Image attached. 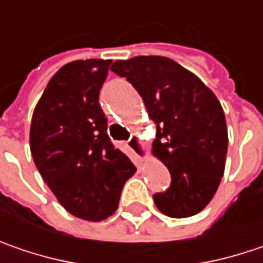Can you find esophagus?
<instances>
[{
    "mask_svg": "<svg viewBox=\"0 0 263 263\" xmlns=\"http://www.w3.org/2000/svg\"><path fill=\"white\" fill-rule=\"evenodd\" d=\"M128 147H129V150L134 152V154H135L138 159H141V160L145 159V156H147V148L144 147L143 141H141L138 137H131V138L128 140Z\"/></svg>",
    "mask_w": 263,
    "mask_h": 263,
    "instance_id": "esophagus-1",
    "label": "esophagus"
}]
</instances>
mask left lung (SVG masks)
I'll use <instances>...</instances> for the list:
<instances>
[{
	"instance_id": "left-lung-1",
	"label": "left lung",
	"mask_w": 263,
	"mask_h": 263,
	"mask_svg": "<svg viewBox=\"0 0 263 263\" xmlns=\"http://www.w3.org/2000/svg\"><path fill=\"white\" fill-rule=\"evenodd\" d=\"M111 72L126 78L141 96L157 134L153 153L171 172V185L153 196L171 218L203 211L219 187L228 150L221 103L194 73L160 55L115 62Z\"/></svg>"
}]
</instances>
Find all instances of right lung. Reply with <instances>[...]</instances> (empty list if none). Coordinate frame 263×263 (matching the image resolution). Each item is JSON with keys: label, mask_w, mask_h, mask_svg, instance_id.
Returning a JSON list of instances; mask_svg holds the SVG:
<instances>
[{"label": "right lung", "mask_w": 263, "mask_h": 263, "mask_svg": "<svg viewBox=\"0 0 263 263\" xmlns=\"http://www.w3.org/2000/svg\"><path fill=\"white\" fill-rule=\"evenodd\" d=\"M110 60H78L51 78L30 123V153L67 212L101 221L119 206L122 189L137 171L115 148L98 94Z\"/></svg>", "instance_id": "obj_1"}]
</instances>
